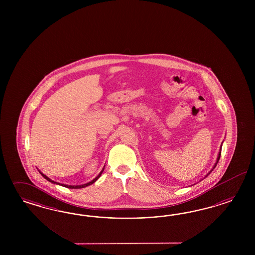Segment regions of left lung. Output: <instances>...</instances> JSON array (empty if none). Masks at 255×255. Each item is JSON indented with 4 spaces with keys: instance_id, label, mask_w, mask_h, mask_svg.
<instances>
[{
    "instance_id": "8db88e82",
    "label": "left lung",
    "mask_w": 255,
    "mask_h": 255,
    "mask_svg": "<svg viewBox=\"0 0 255 255\" xmlns=\"http://www.w3.org/2000/svg\"><path fill=\"white\" fill-rule=\"evenodd\" d=\"M222 146H223V144H222ZM222 146H221V147H220V152H219V154H218V157H217L216 162H215V164H214V165H213V167H212V169L210 170V171H209V173H208V174H207V176H206V178H207V177H208V176H209V174H210V173H211V172H212V170L214 169V168H215V167H216L217 163H218V162H219V160H220V157H221V151H222ZM204 178H203V179H204ZM201 180H202V179H201ZM201 180H200V181H201Z\"/></svg>"
}]
</instances>
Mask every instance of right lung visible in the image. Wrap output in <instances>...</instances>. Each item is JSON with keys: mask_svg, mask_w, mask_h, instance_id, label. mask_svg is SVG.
I'll return each mask as SVG.
<instances>
[{"mask_svg": "<svg viewBox=\"0 0 255 255\" xmlns=\"http://www.w3.org/2000/svg\"><path fill=\"white\" fill-rule=\"evenodd\" d=\"M104 169H105V167L102 169L100 173H99V175L96 177L95 178H93L92 181H90V182H88V183H85V184H82V185H66V184H62V183H59V182H56L54 180H52V179H50V178H48V177H46L45 174H43L40 170H38L39 173L44 177V178H46L47 181H49V182H51V183H53V184H57V185H61L63 186V187H66V188H69V189H80V188H85L87 186L92 185L93 183H94L98 178H100L101 175H102V173L104 172Z\"/></svg>", "mask_w": 255, "mask_h": 255, "instance_id": "add662e5", "label": "right lung"}]
</instances>
